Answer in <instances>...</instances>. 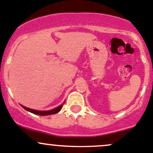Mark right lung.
Wrapping results in <instances>:
<instances>
[{
    "label": "right lung",
    "instance_id": "1",
    "mask_svg": "<svg viewBox=\"0 0 153 153\" xmlns=\"http://www.w3.org/2000/svg\"><path fill=\"white\" fill-rule=\"evenodd\" d=\"M64 103H65V102H63L62 105H59L58 107H56V108H53V109H52V110H50V111H37V110H34V109H32V108H27V107L24 106V105H22V106L23 107L25 110H27V111H30V112H31V113H33V114H38V115L45 116V115H50V114H56V113H58L59 111L62 109V108Z\"/></svg>",
    "mask_w": 153,
    "mask_h": 153
}]
</instances>
